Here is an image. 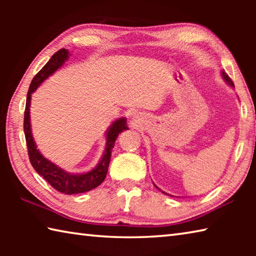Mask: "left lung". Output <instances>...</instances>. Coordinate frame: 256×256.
Wrapping results in <instances>:
<instances>
[{
    "label": "left lung",
    "instance_id": "left-lung-1",
    "mask_svg": "<svg viewBox=\"0 0 256 256\" xmlns=\"http://www.w3.org/2000/svg\"><path fill=\"white\" fill-rule=\"evenodd\" d=\"M222 76H224V80H226V81L228 82V84H230L232 86H234V82H232V80L230 79V78H229V76H228V74H227V73H226V72H222Z\"/></svg>",
    "mask_w": 256,
    "mask_h": 256
}]
</instances>
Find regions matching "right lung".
I'll use <instances>...</instances> for the list:
<instances>
[{
	"instance_id": "right-lung-1",
	"label": "right lung",
	"mask_w": 256,
	"mask_h": 256,
	"mask_svg": "<svg viewBox=\"0 0 256 256\" xmlns=\"http://www.w3.org/2000/svg\"><path fill=\"white\" fill-rule=\"evenodd\" d=\"M68 58V52L66 48H62L56 52L52 56V58L47 62L42 70L34 76V79L30 84L27 94V102H26V110H24V130L26 136V144L28 148L29 160L32 162V167L34 168L38 174L44 177L48 182L50 186L63 194H78L84 193L88 190L96 188L97 186L100 185L107 175L108 166L110 162L112 150L114 148V144L120 132L128 130L126 120L120 118L112 124L110 128L107 132V142H106V150L104 152L102 158L98 166L92 172H86L81 175H73L60 170L56 164L50 162V160L45 159L38 151L36 144H34L32 128H30V116H29V106H30V96L32 92L38 88L42 81L46 78H48L52 73H54L62 64L66 62Z\"/></svg>"
}]
</instances>
